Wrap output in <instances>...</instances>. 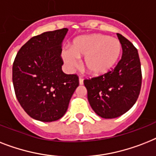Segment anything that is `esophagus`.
Segmentation results:
<instances>
[{
    "mask_svg": "<svg viewBox=\"0 0 156 156\" xmlns=\"http://www.w3.org/2000/svg\"><path fill=\"white\" fill-rule=\"evenodd\" d=\"M79 84H80V85L83 84V79H82L81 77H79Z\"/></svg>",
    "mask_w": 156,
    "mask_h": 156,
    "instance_id": "esophagus-1",
    "label": "esophagus"
}]
</instances>
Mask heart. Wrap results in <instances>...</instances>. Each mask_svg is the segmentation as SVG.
<instances>
[{
	"mask_svg": "<svg viewBox=\"0 0 156 156\" xmlns=\"http://www.w3.org/2000/svg\"><path fill=\"white\" fill-rule=\"evenodd\" d=\"M122 45L115 37L102 34L78 37L70 49H64L62 57L69 68L78 66L77 58H84L83 66L90 75L102 76L113 69L120 57Z\"/></svg>",
	"mask_w": 156,
	"mask_h": 156,
	"instance_id": "obj_1",
	"label": "heart"
}]
</instances>
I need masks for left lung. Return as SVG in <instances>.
<instances>
[{
	"label": "left lung",
	"instance_id": "obj_1",
	"mask_svg": "<svg viewBox=\"0 0 156 156\" xmlns=\"http://www.w3.org/2000/svg\"><path fill=\"white\" fill-rule=\"evenodd\" d=\"M117 36L122 55L115 69L84 80L91 108L104 119H115L128 111L137 101L141 89V64L137 49L122 35Z\"/></svg>",
	"mask_w": 156,
	"mask_h": 156
}]
</instances>
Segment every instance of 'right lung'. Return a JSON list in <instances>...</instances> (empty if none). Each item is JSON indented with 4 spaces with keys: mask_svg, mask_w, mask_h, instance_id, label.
Masks as SVG:
<instances>
[{
    "mask_svg": "<svg viewBox=\"0 0 156 156\" xmlns=\"http://www.w3.org/2000/svg\"><path fill=\"white\" fill-rule=\"evenodd\" d=\"M66 28L33 37L19 49L12 65L16 97L34 119L53 122L66 112L78 87L76 74L62 70V43Z\"/></svg>",
    "mask_w": 156,
    "mask_h": 156,
    "instance_id": "right-lung-1",
    "label": "right lung"
}]
</instances>
